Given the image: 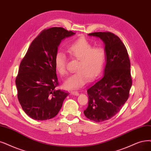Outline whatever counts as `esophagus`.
<instances>
[{"instance_id": "1", "label": "esophagus", "mask_w": 151, "mask_h": 151, "mask_svg": "<svg viewBox=\"0 0 151 151\" xmlns=\"http://www.w3.org/2000/svg\"><path fill=\"white\" fill-rule=\"evenodd\" d=\"M70 94H73V95H75V96H78L79 94V93L78 92V91H71V93H70Z\"/></svg>"}]
</instances>
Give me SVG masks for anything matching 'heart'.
I'll return each mask as SVG.
<instances>
[{"label": "heart", "instance_id": "obj_1", "mask_svg": "<svg viewBox=\"0 0 151 151\" xmlns=\"http://www.w3.org/2000/svg\"><path fill=\"white\" fill-rule=\"evenodd\" d=\"M70 57L78 60L76 72L64 83L66 89H78L84 85L87 79L91 81L102 71L106 61V52L102 47H93V44L85 38H80L67 48ZM67 58L65 54L58 52L55 56V65L59 73L66 74Z\"/></svg>", "mask_w": 151, "mask_h": 151}]
</instances>
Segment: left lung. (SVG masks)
<instances>
[{
	"instance_id": "obj_1",
	"label": "left lung",
	"mask_w": 151,
	"mask_h": 151,
	"mask_svg": "<svg viewBox=\"0 0 151 151\" xmlns=\"http://www.w3.org/2000/svg\"><path fill=\"white\" fill-rule=\"evenodd\" d=\"M105 43L106 65L104 75L88 87L85 116L96 122L108 120L118 113L129 96L132 86L131 63L121 39L109 32L89 33Z\"/></svg>"
}]
</instances>
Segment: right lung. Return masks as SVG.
Masks as SVG:
<instances>
[{
    "mask_svg": "<svg viewBox=\"0 0 151 151\" xmlns=\"http://www.w3.org/2000/svg\"><path fill=\"white\" fill-rule=\"evenodd\" d=\"M75 33L62 27L44 29L32 41L22 60L15 84L24 112L39 121L54 118L68 93L57 90L55 56L61 40Z\"/></svg>",
    "mask_w": 151,
    "mask_h": 151,
    "instance_id": "add662e5",
    "label": "right lung"
}]
</instances>
